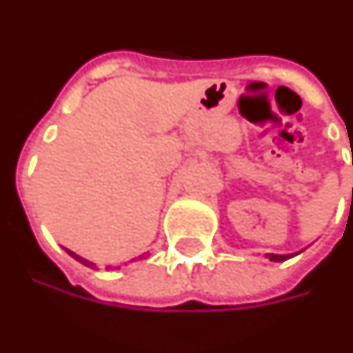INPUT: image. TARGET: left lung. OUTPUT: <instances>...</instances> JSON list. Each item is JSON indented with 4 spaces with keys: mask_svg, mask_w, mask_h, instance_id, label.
Listing matches in <instances>:
<instances>
[{
    "mask_svg": "<svg viewBox=\"0 0 353 353\" xmlns=\"http://www.w3.org/2000/svg\"><path fill=\"white\" fill-rule=\"evenodd\" d=\"M294 254H268V258H270L271 262H285L288 258H292Z\"/></svg>",
    "mask_w": 353,
    "mask_h": 353,
    "instance_id": "1",
    "label": "left lung"
}]
</instances>
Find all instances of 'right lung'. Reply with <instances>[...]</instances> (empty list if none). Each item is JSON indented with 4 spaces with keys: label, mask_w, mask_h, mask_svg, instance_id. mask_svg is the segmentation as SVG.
<instances>
[{
    "label": "right lung",
    "mask_w": 353,
    "mask_h": 353,
    "mask_svg": "<svg viewBox=\"0 0 353 353\" xmlns=\"http://www.w3.org/2000/svg\"><path fill=\"white\" fill-rule=\"evenodd\" d=\"M66 252L70 254L72 258H76V260H78V262H80V263H83V265H88V268H91V265H95V263L90 262V260H85V258H82V256H78V254H74L72 250H66ZM143 258H145V254H143V256H139V260H143Z\"/></svg>",
    "instance_id": "1"
}]
</instances>
